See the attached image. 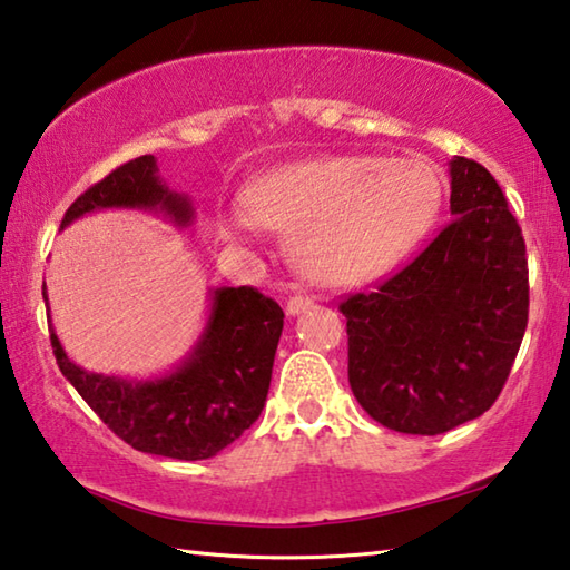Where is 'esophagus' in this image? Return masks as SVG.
I'll return each instance as SVG.
<instances>
[{
  "mask_svg": "<svg viewBox=\"0 0 570 570\" xmlns=\"http://www.w3.org/2000/svg\"><path fill=\"white\" fill-rule=\"evenodd\" d=\"M312 298H308V296H304V294H296V296H292V298H288V302H286V314L288 316H298V314H304L306 312V308H312Z\"/></svg>",
  "mask_w": 570,
  "mask_h": 570,
  "instance_id": "esophagus-1",
  "label": "esophagus"
}]
</instances>
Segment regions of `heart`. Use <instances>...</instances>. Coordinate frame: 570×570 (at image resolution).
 <instances>
[{"label": "heart", "instance_id": "heart-1", "mask_svg": "<svg viewBox=\"0 0 570 570\" xmlns=\"http://www.w3.org/2000/svg\"><path fill=\"white\" fill-rule=\"evenodd\" d=\"M244 212H222L226 239L254 226L294 236V262L321 284H356L406 256L436 216L441 184L426 164L376 157L312 159L252 181Z\"/></svg>", "mask_w": 570, "mask_h": 570}]
</instances>
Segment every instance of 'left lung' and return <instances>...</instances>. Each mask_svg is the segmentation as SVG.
<instances>
[{"mask_svg": "<svg viewBox=\"0 0 570 570\" xmlns=\"http://www.w3.org/2000/svg\"><path fill=\"white\" fill-rule=\"evenodd\" d=\"M451 224L368 294L348 296V384L371 419L436 436L479 419L529 324V258L499 181L453 157Z\"/></svg>", "mask_w": 570, "mask_h": 570, "instance_id": "8db88e82", "label": "left lung"}]
</instances>
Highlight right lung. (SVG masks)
Segmentation results:
<instances>
[{
  "label": "right lung",
  "mask_w": 570,
  "mask_h": 570,
  "mask_svg": "<svg viewBox=\"0 0 570 570\" xmlns=\"http://www.w3.org/2000/svg\"><path fill=\"white\" fill-rule=\"evenodd\" d=\"M105 209L161 214L179 229L191 226L196 214L189 196L161 181L151 154L121 164L81 194L67 209L61 229ZM209 294V318L194 348L169 374L144 381L77 366L47 314L59 371L131 449L179 461L212 459L262 413L284 328L282 306L252 286H222ZM45 304L49 312L47 292Z\"/></svg>",
  "instance_id": "add662e5"
}]
</instances>
